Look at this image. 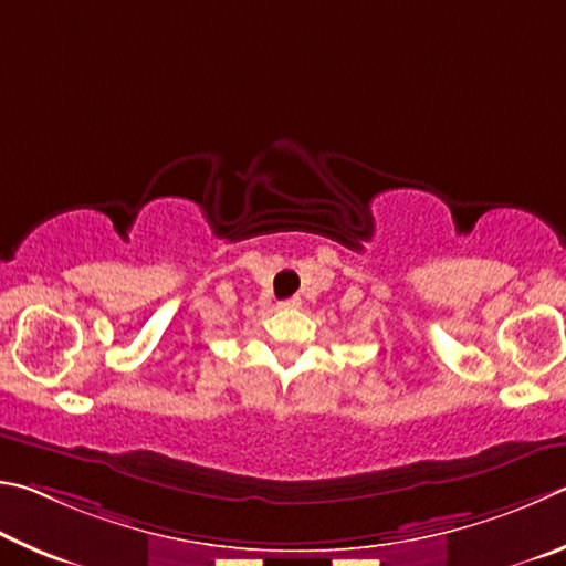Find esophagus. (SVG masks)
<instances>
[{
    "instance_id": "obj_1",
    "label": "esophagus",
    "mask_w": 566,
    "mask_h": 566,
    "mask_svg": "<svg viewBox=\"0 0 566 566\" xmlns=\"http://www.w3.org/2000/svg\"><path fill=\"white\" fill-rule=\"evenodd\" d=\"M301 295H293V298H285L283 303H281V308H301Z\"/></svg>"
}]
</instances>
